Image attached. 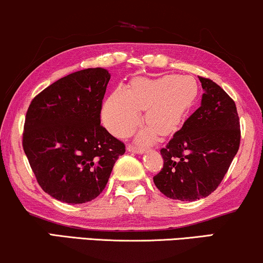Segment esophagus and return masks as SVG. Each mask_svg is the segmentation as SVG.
Masks as SVG:
<instances>
[{"instance_id":"obj_1","label":"esophagus","mask_w":263,"mask_h":263,"mask_svg":"<svg viewBox=\"0 0 263 263\" xmlns=\"http://www.w3.org/2000/svg\"><path fill=\"white\" fill-rule=\"evenodd\" d=\"M127 150L130 151V153H136V154H144V149L143 146H137V145H133V144H128L127 145Z\"/></svg>"}]
</instances>
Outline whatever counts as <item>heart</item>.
Instances as JSON below:
<instances>
[{"instance_id": "heart-1", "label": "heart", "mask_w": 263, "mask_h": 263, "mask_svg": "<svg viewBox=\"0 0 263 263\" xmlns=\"http://www.w3.org/2000/svg\"><path fill=\"white\" fill-rule=\"evenodd\" d=\"M197 94V83L191 77H139L128 90L119 87L108 96L102 109L103 123L114 136L126 137L139 125L140 109H145L147 127L140 138L153 140L157 133L170 136L182 125Z\"/></svg>"}]
</instances>
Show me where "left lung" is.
I'll return each instance as SVG.
<instances>
[{
    "label": "left lung",
    "mask_w": 263,
    "mask_h": 263,
    "mask_svg": "<svg viewBox=\"0 0 263 263\" xmlns=\"http://www.w3.org/2000/svg\"><path fill=\"white\" fill-rule=\"evenodd\" d=\"M201 106L162 147L163 168L154 176L165 197L194 201L217 190L241 143L235 101L212 80L199 77Z\"/></svg>",
    "instance_id": "8db88e82"
}]
</instances>
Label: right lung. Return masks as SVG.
I'll list each match as a JSON object with an SVG mask.
<instances>
[{
  "mask_svg": "<svg viewBox=\"0 0 263 263\" xmlns=\"http://www.w3.org/2000/svg\"><path fill=\"white\" fill-rule=\"evenodd\" d=\"M106 69L80 70L45 88L25 118L22 147L39 186L66 204H83L105 190L125 144L101 126Z\"/></svg>",
  "mask_w": 263,
  "mask_h": 263,
  "instance_id": "1",
  "label": "right lung"
}]
</instances>
